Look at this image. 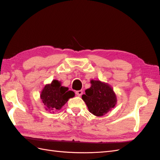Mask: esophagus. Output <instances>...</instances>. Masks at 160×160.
Returning <instances> with one entry per match:
<instances>
[{"label": "esophagus", "instance_id": "obj_1", "mask_svg": "<svg viewBox=\"0 0 160 160\" xmlns=\"http://www.w3.org/2000/svg\"><path fill=\"white\" fill-rule=\"evenodd\" d=\"M76 93L78 95V96H81L83 94V91L82 90H79V91H77Z\"/></svg>", "mask_w": 160, "mask_h": 160}]
</instances>
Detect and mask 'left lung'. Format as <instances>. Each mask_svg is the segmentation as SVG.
Returning <instances> with one entry per match:
<instances>
[{"mask_svg": "<svg viewBox=\"0 0 160 160\" xmlns=\"http://www.w3.org/2000/svg\"><path fill=\"white\" fill-rule=\"evenodd\" d=\"M91 87L82 96L90 113L98 117L103 116L117 103V96L108 83L100 80H91Z\"/></svg>", "mask_w": 160, "mask_h": 160, "instance_id": "1", "label": "left lung"}]
</instances>
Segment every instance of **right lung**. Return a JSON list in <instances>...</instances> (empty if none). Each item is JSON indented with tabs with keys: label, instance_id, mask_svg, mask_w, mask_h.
I'll return each mask as SVG.
<instances>
[{
	"label": "right lung",
	"instance_id": "1",
	"mask_svg": "<svg viewBox=\"0 0 160 160\" xmlns=\"http://www.w3.org/2000/svg\"><path fill=\"white\" fill-rule=\"evenodd\" d=\"M74 96L73 91H69V88L61 85L60 81L53 80L52 83L44 87L40 93V99L45 109L54 113L60 110Z\"/></svg>",
	"mask_w": 160,
	"mask_h": 160
}]
</instances>
